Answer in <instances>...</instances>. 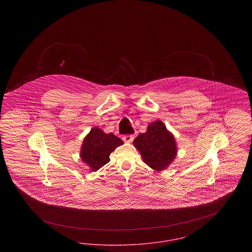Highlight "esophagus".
I'll return each instance as SVG.
<instances>
[{
	"mask_svg": "<svg viewBox=\"0 0 252 252\" xmlns=\"http://www.w3.org/2000/svg\"><path fill=\"white\" fill-rule=\"evenodd\" d=\"M123 140L126 143H131L132 141L134 140V135H125V136H123Z\"/></svg>",
	"mask_w": 252,
	"mask_h": 252,
	"instance_id": "1",
	"label": "esophagus"
}]
</instances>
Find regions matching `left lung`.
Masks as SVG:
<instances>
[{
	"instance_id": "left-lung-1",
	"label": "left lung",
	"mask_w": 252,
	"mask_h": 252,
	"mask_svg": "<svg viewBox=\"0 0 252 252\" xmlns=\"http://www.w3.org/2000/svg\"><path fill=\"white\" fill-rule=\"evenodd\" d=\"M134 145L144 162L156 171L167 167L177 155L175 138L160 121L150 124L147 131L134 140Z\"/></svg>"
}]
</instances>
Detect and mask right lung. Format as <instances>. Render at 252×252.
<instances>
[{
    "instance_id": "add662e5",
    "label": "right lung",
    "mask_w": 252,
    "mask_h": 252,
    "mask_svg": "<svg viewBox=\"0 0 252 252\" xmlns=\"http://www.w3.org/2000/svg\"><path fill=\"white\" fill-rule=\"evenodd\" d=\"M124 142L112 133L106 134L100 128H93L86 136L81 147V158L93 171H97L109 161L110 153Z\"/></svg>"
}]
</instances>
